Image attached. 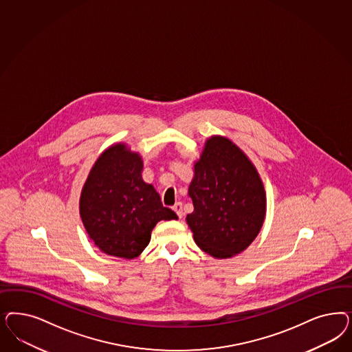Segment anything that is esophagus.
Instances as JSON below:
<instances>
[{"mask_svg":"<svg viewBox=\"0 0 352 352\" xmlns=\"http://www.w3.org/2000/svg\"><path fill=\"white\" fill-rule=\"evenodd\" d=\"M173 211L176 212V215L179 216V219H182V216H184V211H182V202H177V204L173 206Z\"/></svg>","mask_w":352,"mask_h":352,"instance_id":"1","label":"esophagus"}]
</instances>
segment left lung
<instances>
[{
  "label": "left lung",
  "instance_id": "8db88e82",
  "mask_svg": "<svg viewBox=\"0 0 352 352\" xmlns=\"http://www.w3.org/2000/svg\"><path fill=\"white\" fill-rule=\"evenodd\" d=\"M194 211L186 216L198 248L215 259L233 258L261 232L267 194L249 157L228 137H208L188 190Z\"/></svg>",
  "mask_w": 352,
  "mask_h": 352
}]
</instances>
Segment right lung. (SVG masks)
<instances>
[{"instance_id":"right-lung-1","label":"right lung","mask_w":352,"mask_h":352,"mask_svg":"<svg viewBox=\"0 0 352 352\" xmlns=\"http://www.w3.org/2000/svg\"><path fill=\"white\" fill-rule=\"evenodd\" d=\"M144 160L124 142L94 162L80 194L79 211L89 239L104 254L135 259L160 220H177L155 188L142 179Z\"/></svg>"}]
</instances>
